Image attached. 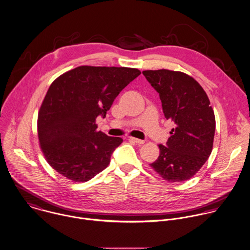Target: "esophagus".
I'll use <instances>...</instances> for the list:
<instances>
[{
	"label": "esophagus",
	"mask_w": 250,
	"mask_h": 250,
	"mask_svg": "<svg viewBox=\"0 0 250 250\" xmlns=\"http://www.w3.org/2000/svg\"><path fill=\"white\" fill-rule=\"evenodd\" d=\"M129 141H132V142H134V143H136V144H138V145H143V144L145 143V141H144V140H140V139L133 138V137H130V138H129Z\"/></svg>",
	"instance_id": "obj_1"
}]
</instances>
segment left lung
<instances>
[{
    "mask_svg": "<svg viewBox=\"0 0 250 250\" xmlns=\"http://www.w3.org/2000/svg\"><path fill=\"white\" fill-rule=\"evenodd\" d=\"M143 75L159 94L165 118L175 124L149 165L169 182L188 180L212 152L216 119L210 101L200 84L182 72L148 70Z\"/></svg>",
    "mask_w": 250,
    "mask_h": 250,
    "instance_id": "1",
    "label": "left lung"
}]
</instances>
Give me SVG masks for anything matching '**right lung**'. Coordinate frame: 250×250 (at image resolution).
I'll return each mask as SVG.
<instances>
[{
  "instance_id": "add662e5",
  "label": "right lung",
  "mask_w": 250,
  "mask_h": 250,
  "mask_svg": "<svg viewBox=\"0 0 250 250\" xmlns=\"http://www.w3.org/2000/svg\"><path fill=\"white\" fill-rule=\"evenodd\" d=\"M141 72L125 67L80 66L50 86L38 113V138L50 166L75 182H86L110 163L123 139L97 131L120 92Z\"/></svg>"
}]
</instances>
